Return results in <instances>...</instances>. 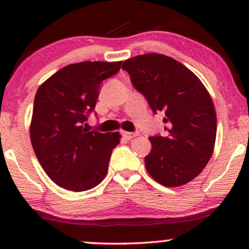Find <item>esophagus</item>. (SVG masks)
I'll list each match as a JSON object with an SVG mask.
<instances>
[{
	"label": "esophagus",
	"mask_w": 249,
	"mask_h": 249,
	"mask_svg": "<svg viewBox=\"0 0 249 249\" xmlns=\"http://www.w3.org/2000/svg\"><path fill=\"white\" fill-rule=\"evenodd\" d=\"M138 134L137 132H128V131H122V137H124V139H127V141H130V139L135 138L136 136H137Z\"/></svg>",
	"instance_id": "obj_1"
}]
</instances>
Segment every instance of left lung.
Segmentation results:
<instances>
[{
  "mask_svg": "<svg viewBox=\"0 0 249 249\" xmlns=\"http://www.w3.org/2000/svg\"><path fill=\"white\" fill-rule=\"evenodd\" d=\"M122 69L153 113L164 114L166 135L149 137L147 172L166 187L192 181L210 161L215 144L216 114L209 91L188 68L163 54L131 57Z\"/></svg>",
  "mask_w": 249,
  "mask_h": 249,
  "instance_id": "1",
  "label": "left lung"
}]
</instances>
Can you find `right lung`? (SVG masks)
<instances>
[{
    "label": "right lung",
    "mask_w": 249,
    "mask_h": 249,
    "mask_svg": "<svg viewBox=\"0 0 249 249\" xmlns=\"http://www.w3.org/2000/svg\"><path fill=\"white\" fill-rule=\"evenodd\" d=\"M121 63L69 64L37 90L30 141L44 171L64 189L85 192L107 176L120 135L88 131L84 124L94 111L101 84L117 73Z\"/></svg>",
    "instance_id": "add662e5"
}]
</instances>
